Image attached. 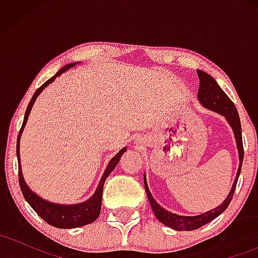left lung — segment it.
I'll use <instances>...</instances> for the list:
<instances>
[{
	"label": "left lung",
	"mask_w": 258,
	"mask_h": 258,
	"mask_svg": "<svg viewBox=\"0 0 258 258\" xmlns=\"http://www.w3.org/2000/svg\"><path fill=\"white\" fill-rule=\"evenodd\" d=\"M198 76H199L200 85H199V91H198V98L201 102V104L206 108L211 109L218 114L226 116V119L229 122V125L232 126L234 135H235L236 144H238V150H239V160H240V164H239L238 173H236L235 180H234L232 189H230V193L227 197V199L222 203V205L216 207L214 210H210L209 212L199 215V216H179L172 212H168L167 210L162 209L161 206L154 200V198L150 194L149 188H148L146 177H144V186H146V191L148 195V199H149L150 206H152L154 214H155L156 218L164 223L165 226L172 228L176 230H194L198 228L203 227L204 224L209 223L212 220H215L217 216H220L222 212L226 211L228 205L230 204V201L233 199L234 191H235L236 182H238L239 174L241 171V165H242V159H244V147H242V137H241V123L240 119H239L238 110H236L235 105L232 100L229 99V97L224 93V91L218 86L216 80L210 76L209 74L205 72H201V70H197Z\"/></svg>",
	"instance_id": "left-lung-1"
}]
</instances>
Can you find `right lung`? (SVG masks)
<instances>
[{
  "label": "right lung",
  "mask_w": 258,
  "mask_h": 258,
  "mask_svg": "<svg viewBox=\"0 0 258 258\" xmlns=\"http://www.w3.org/2000/svg\"><path fill=\"white\" fill-rule=\"evenodd\" d=\"M75 64L76 63L65 65V67L61 68V69L59 70L54 76H52L51 79L47 80V81L44 82L40 88H37V91L35 92L34 96H32L30 103H29L28 108H26L24 121H23L22 128H20L19 135H18V141H17V156H18V165H19V172H18V176H19L20 189H22V193L24 195L25 200L28 201L29 205L35 210V212H36V214L40 216L44 222H47V223L51 224L53 227L63 228V229L86 226V224L92 223V222H94L97 218H98V216L100 214V207H102L103 186H104L105 179L108 178L109 174L111 173V171L114 170L115 166L117 165L121 155L126 152V148H122V149H121L120 152L110 160V162H109L104 174H103L102 179H100L96 193L93 194V197L90 198V199L82 204H76V205H58V204L48 203V201L41 199V198L37 197L36 194L32 193L30 189H29V186L26 185L25 180L23 178L22 170H20V160H19V138L20 136H22L23 128H24L26 120H28V116L29 114H30L32 105H34L35 100H36L38 94L43 91V88L46 87V86H48L51 82L54 81L57 76L60 75V74H63L64 72H67L68 69L73 68Z\"/></svg>",
  "instance_id": "obj_1"
}]
</instances>
